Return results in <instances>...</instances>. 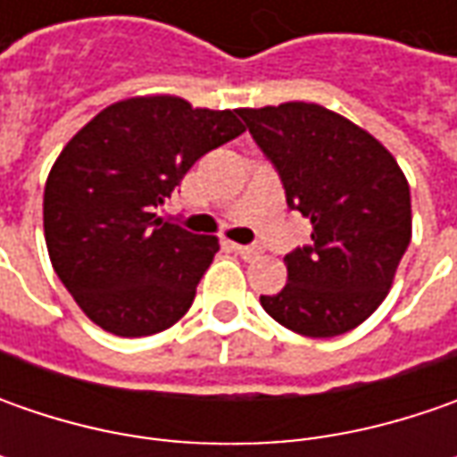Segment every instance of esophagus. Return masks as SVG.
<instances>
[{"label":"esophagus","instance_id":"obj_1","mask_svg":"<svg viewBox=\"0 0 457 457\" xmlns=\"http://www.w3.org/2000/svg\"><path fill=\"white\" fill-rule=\"evenodd\" d=\"M231 249H234L241 259H254V256L262 254L256 246H244V244H231Z\"/></svg>","mask_w":457,"mask_h":457}]
</instances>
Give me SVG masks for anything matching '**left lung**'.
Returning <instances> with one entry per match:
<instances>
[{
  "mask_svg": "<svg viewBox=\"0 0 457 457\" xmlns=\"http://www.w3.org/2000/svg\"><path fill=\"white\" fill-rule=\"evenodd\" d=\"M238 116L279 170L287 205L312 223V244L285 256L287 285L262 295V307L307 338L353 330L389 295L412 238L402 167L377 137L318 104L287 101Z\"/></svg>",
  "mask_w": 457,
  "mask_h": 457,
  "instance_id": "obj_1",
  "label": "left lung"
}]
</instances>
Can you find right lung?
I'll use <instances>...</instances> for the list:
<instances>
[{
  "instance_id": "obj_1",
  "label": "right lung",
  "mask_w": 457,
  "mask_h": 457,
  "mask_svg": "<svg viewBox=\"0 0 457 457\" xmlns=\"http://www.w3.org/2000/svg\"><path fill=\"white\" fill-rule=\"evenodd\" d=\"M241 132L231 109L154 94L116 101L73 134L45 183L43 226L53 270L88 320L142 338L187 312L219 238L165 223L154 208Z\"/></svg>"
}]
</instances>
